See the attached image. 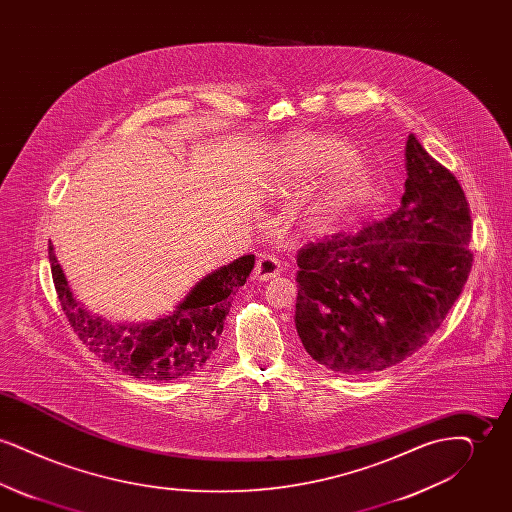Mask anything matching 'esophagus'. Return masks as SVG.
<instances>
[{
  "label": "esophagus",
  "instance_id": "1",
  "mask_svg": "<svg viewBox=\"0 0 512 512\" xmlns=\"http://www.w3.org/2000/svg\"><path fill=\"white\" fill-rule=\"evenodd\" d=\"M280 272H282V265L274 255H261L255 265V270H253V278L267 282L270 278L280 276Z\"/></svg>",
  "mask_w": 512,
  "mask_h": 512
}]
</instances>
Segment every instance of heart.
<instances>
[{
    "instance_id": "1",
    "label": "heart",
    "mask_w": 512,
    "mask_h": 512,
    "mask_svg": "<svg viewBox=\"0 0 512 512\" xmlns=\"http://www.w3.org/2000/svg\"><path fill=\"white\" fill-rule=\"evenodd\" d=\"M353 144L336 136L293 134L278 151L274 163V190L293 195L313 186L318 178H334L311 209V224L324 228L351 209L365 203L374 190V171L361 157H353Z\"/></svg>"
}]
</instances>
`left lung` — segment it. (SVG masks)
<instances>
[{"label":"left lung","mask_w":512,"mask_h":512,"mask_svg":"<svg viewBox=\"0 0 512 512\" xmlns=\"http://www.w3.org/2000/svg\"><path fill=\"white\" fill-rule=\"evenodd\" d=\"M401 207L359 234L297 253L295 328L334 372L370 374L416 353L472 268L470 207L455 174L409 136Z\"/></svg>","instance_id":"1"}]
</instances>
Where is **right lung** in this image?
Returning <instances> with one entry per match:
<instances>
[{"instance_id": "add662e5", "label": "right lung", "mask_w": 512, "mask_h": 512, "mask_svg": "<svg viewBox=\"0 0 512 512\" xmlns=\"http://www.w3.org/2000/svg\"><path fill=\"white\" fill-rule=\"evenodd\" d=\"M48 253L55 292L78 338L111 368L151 382L184 378L205 366L219 347L232 295L255 265V255H244L197 282L169 317L128 326L90 315L71 292L51 242Z\"/></svg>"}]
</instances>
